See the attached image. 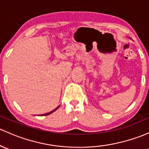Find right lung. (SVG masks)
<instances>
[{"label": "right lung", "instance_id": "1", "mask_svg": "<svg viewBox=\"0 0 149 149\" xmlns=\"http://www.w3.org/2000/svg\"><path fill=\"white\" fill-rule=\"evenodd\" d=\"M59 106H58V107H57V108H56V109H54V110H53V111H51V112H50V113H46V114H43V115H49V114H51V113H53V112H54L55 111H56V110H57V109H58V108H59Z\"/></svg>", "mask_w": 149, "mask_h": 149}]
</instances>
